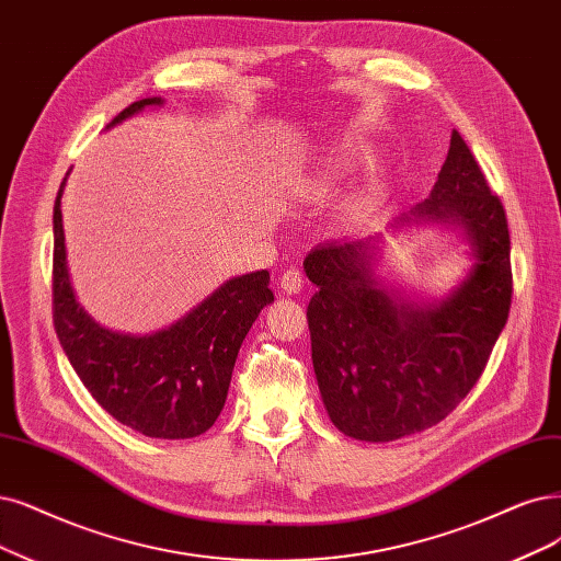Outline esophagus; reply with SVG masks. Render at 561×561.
Wrapping results in <instances>:
<instances>
[{
    "mask_svg": "<svg viewBox=\"0 0 561 561\" xmlns=\"http://www.w3.org/2000/svg\"><path fill=\"white\" fill-rule=\"evenodd\" d=\"M279 288L286 296H298L302 291V275L296 267L284 270V275L279 277Z\"/></svg>",
    "mask_w": 561,
    "mask_h": 561,
    "instance_id": "1",
    "label": "esophagus"
}]
</instances>
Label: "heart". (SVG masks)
Returning <instances> with one entry per match:
<instances>
[{
    "mask_svg": "<svg viewBox=\"0 0 561 561\" xmlns=\"http://www.w3.org/2000/svg\"><path fill=\"white\" fill-rule=\"evenodd\" d=\"M367 161V150L358 142H342L340 148L330 154L321 169L314 173V178H309L305 184V196L312 201H323L330 198L333 194L340 192V186L354 178ZM383 203V192L379 184H371L367 190L358 192L354 198H351L340 213V226L344 231H356V228H363L369 224V219L377 215V210Z\"/></svg>",
    "mask_w": 561,
    "mask_h": 561,
    "instance_id": "b5f03b06",
    "label": "heart"
}]
</instances>
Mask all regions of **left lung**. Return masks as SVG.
Segmentation results:
<instances>
[{"label": "left lung", "mask_w": 561, "mask_h": 561, "mask_svg": "<svg viewBox=\"0 0 561 561\" xmlns=\"http://www.w3.org/2000/svg\"><path fill=\"white\" fill-rule=\"evenodd\" d=\"M416 226H444L467 244V273L442 298L409 296L381 273L383 236L319 244L302 263L319 288L307 321L321 400L333 425L360 442H396L444 421L508 319L506 215L458 131L430 196L388 233Z\"/></svg>", "instance_id": "left-lung-1"}]
</instances>
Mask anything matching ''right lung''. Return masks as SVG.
Segmentation results:
<instances>
[{
  "label": "right lung",
  "mask_w": 561,
  "mask_h": 561,
  "mask_svg": "<svg viewBox=\"0 0 561 561\" xmlns=\"http://www.w3.org/2000/svg\"><path fill=\"white\" fill-rule=\"evenodd\" d=\"M157 106H163L161 96L134 101L108 129ZM67 178L53 210V317L61 348L92 398L122 425L154 439L198 437L224 409L249 328L265 305L275 302L270 273L256 270L226 279L184 317L148 335L101 325L80 305L71 284L61 224Z\"/></svg>",
  "instance_id": "right-lung-1"
}]
</instances>
